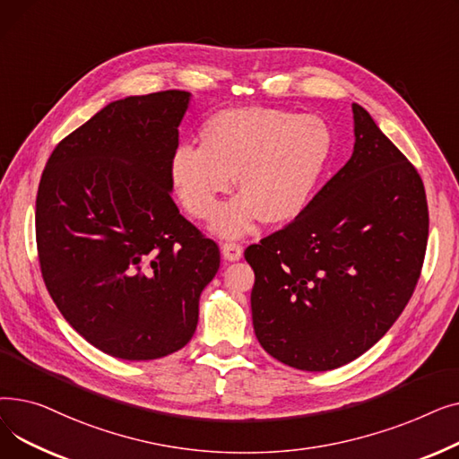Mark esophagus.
<instances>
[{
  "label": "esophagus",
  "instance_id": "34e87169",
  "mask_svg": "<svg viewBox=\"0 0 459 459\" xmlns=\"http://www.w3.org/2000/svg\"><path fill=\"white\" fill-rule=\"evenodd\" d=\"M221 253H223V258H225V260L234 262V260H239V258H242V255H244V247L239 246V244H234V242H227V244H223V246H221Z\"/></svg>",
  "mask_w": 459,
  "mask_h": 459
}]
</instances>
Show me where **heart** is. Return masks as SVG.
<instances>
[{
    "label": "heart",
    "instance_id": "obj_1",
    "mask_svg": "<svg viewBox=\"0 0 459 459\" xmlns=\"http://www.w3.org/2000/svg\"><path fill=\"white\" fill-rule=\"evenodd\" d=\"M333 134L316 115L273 108H230L199 128V147L182 143L169 175L184 208L208 220L236 180L238 199L215 215L217 234H246L258 215L264 225L290 223L307 208L324 173Z\"/></svg>",
    "mask_w": 459,
    "mask_h": 459
}]
</instances>
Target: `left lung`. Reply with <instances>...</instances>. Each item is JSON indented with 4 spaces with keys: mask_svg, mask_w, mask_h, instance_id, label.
Here are the masks:
<instances>
[{
    "mask_svg": "<svg viewBox=\"0 0 459 459\" xmlns=\"http://www.w3.org/2000/svg\"><path fill=\"white\" fill-rule=\"evenodd\" d=\"M348 163L307 208L246 249L260 346L307 372L339 368L398 320L420 277L428 203L420 175L353 104Z\"/></svg>",
    "mask_w": 459,
    "mask_h": 459,
    "instance_id": "8db88e82",
    "label": "left lung"
}]
</instances>
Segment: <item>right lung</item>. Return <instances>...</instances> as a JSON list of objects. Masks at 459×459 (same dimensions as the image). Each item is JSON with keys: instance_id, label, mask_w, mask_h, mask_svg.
Wrapping results in <instances>:
<instances>
[{"instance_id": "obj_1", "label": "right lung", "mask_w": 459, "mask_h": 459, "mask_svg": "<svg viewBox=\"0 0 459 459\" xmlns=\"http://www.w3.org/2000/svg\"><path fill=\"white\" fill-rule=\"evenodd\" d=\"M189 92L108 104L59 141L42 171L35 232L44 284L65 320L104 353L184 348L220 247L178 212L169 161Z\"/></svg>"}]
</instances>
